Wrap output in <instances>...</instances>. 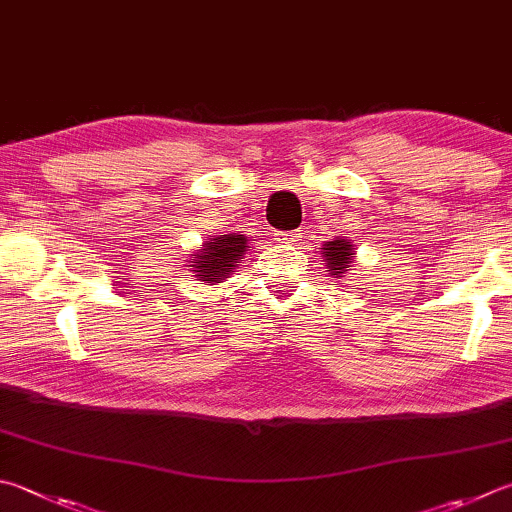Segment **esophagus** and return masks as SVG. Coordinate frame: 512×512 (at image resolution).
I'll return each mask as SVG.
<instances>
[{
  "label": "esophagus",
  "instance_id": "1",
  "mask_svg": "<svg viewBox=\"0 0 512 512\" xmlns=\"http://www.w3.org/2000/svg\"><path fill=\"white\" fill-rule=\"evenodd\" d=\"M298 238H301V231H278L274 234V240L281 245H294Z\"/></svg>",
  "mask_w": 512,
  "mask_h": 512
}]
</instances>
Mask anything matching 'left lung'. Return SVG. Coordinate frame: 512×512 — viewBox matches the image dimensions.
<instances>
[{"label":"left lung","instance_id":"left-lung-1","mask_svg":"<svg viewBox=\"0 0 512 512\" xmlns=\"http://www.w3.org/2000/svg\"><path fill=\"white\" fill-rule=\"evenodd\" d=\"M325 254V263H327V272H332L334 278H339L341 274H347V267L352 263V245L347 240L339 238L332 240L323 247Z\"/></svg>","mask_w":512,"mask_h":512}]
</instances>
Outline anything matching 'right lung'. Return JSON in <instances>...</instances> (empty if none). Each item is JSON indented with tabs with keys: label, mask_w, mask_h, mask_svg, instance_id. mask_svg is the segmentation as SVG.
I'll use <instances>...</instances> for the list:
<instances>
[{
	"label": "right lung",
	"mask_w": 512,
	"mask_h": 512,
	"mask_svg": "<svg viewBox=\"0 0 512 512\" xmlns=\"http://www.w3.org/2000/svg\"><path fill=\"white\" fill-rule=\"evenodd\" d=\"M247 247V238L245 236H234L227 234L223 238H214V243H207V249L202 252L198 258L194 272L198 276V281L205 283H220L231 274V269H236V263L240 256L245 254ZM194 263V260H191Z\"/></svg>",
	"instance_id": "obj_1"
}]
</instances>
